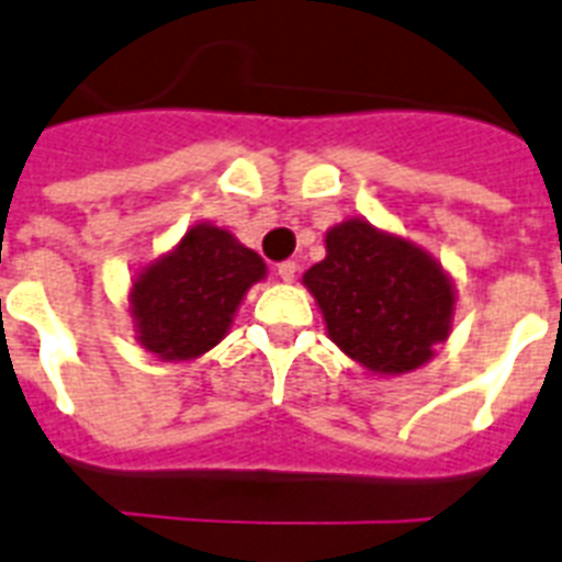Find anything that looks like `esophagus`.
<instances>
[{"instance_id": "1", "label": "esophagus", "mask_w": 562, "mask_h": 562, "mask_svg": "<svg viewBox=\"0 0 562 562\" xmlns=\"http://www.w3.org/2000/svg\"><path fill=\"white\" fill-rule=\"evenodd\" d=\"M277 277H280L282 282H294V277H297V265L280 262V265H277Z\"/></svg>"}]
</instances>
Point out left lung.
<instances>
[{
	"instance_id": "obj_1",
	"label": "left lung",
	"mask_w": 562,
	"mask_h": 562,
	"mask_svg": "<svg viewBox=\"0 0 562 562\" xmlns=\"http://www.w3.org/2000/svg\"><path fill=\"white\" fill-rule=\"evenodd\" d=\"M326 256L303 273L326 335L373 375L426 368L452 335L458 291L446 268L411 238L347 218L326 229Z\"/></svg>"
}]
</instances>
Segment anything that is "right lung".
<instances>
[{
  "mask_svg": "<svg viewBox=\"0 0 562 562\" xmlns=\"http://www.w3.org/2000/svg\"><path fill=\"white\" fill-rule=\"evenodd\" d=\"M265 277L262 256L229 229L198 221L134 273L127 315L136 344L160 361L201 359L224 341L250 285Z\"/></svg>",
  "mask_w": 562,
  "mask_h": 562,
  "instance_id": "right-lung-1",
  "label": "right lung"
}]
</instances>
